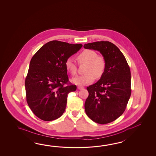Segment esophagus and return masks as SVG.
<instances>
[{
    "instance_id": "obj_1",
    "label": "esophagus",
    "mask_w": 156,
    "mask_h": 156,
    "mask_svg": "<svg viewBox=\"0 0 156 156\" xmlns=\"http://www.w3.org/2000/svg\"><path fill=\"white\" fill-rule=\"evenodd\" d=\"M84 88V87L81 86H77V89L79 90H82Z\"/></svg>"
}]
</instances>
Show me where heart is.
<instances>
[{
	"label": "heart",
	"mask_w": 156,
	"mask_h": 156,
	"mask_svg": "<svg viewBox=\"0 0 156 156\" xmlns=\"http://www.w3.org/2000/svg\"><path fill=\"white\" fill-rule=\"evenodd\" d=\"M77 58L80 63H86L85 70L86 73L72 79V82L75 85L81 86L89 84L94 82L95 77L100 78L103 75L106 68V62L103 56H98L95 51L83 50L77 56ZM65 66L68 73L71 75L74 76L76 74V64L72 57L67 58Z\"/></svg>",
	"instance_id": "heart-1"
}]
</instances>
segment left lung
Wrapping results in <instances>:
<instances>
[{
    "label": "left lung",
    "mask_w": 156,
    "mask_h": 156,
    "mask_svg": "<svg viewBox=\"0 0 156 156\" xmlns=\"http://www.w3.org/2000/svg\"><path fill=\"white\" fill-rule=\"evenodd\" d=\"M83 47L99 51L106 62L99 80L87 87L89 96L85 103V112L96 123L112 122L123 114L130 97L129 66L120 50L109 41L87 43Z\"/></svg>",
    "instance_id": "1"
}]
</instances>
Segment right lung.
Wrapping results in <instances>:
<instances>
[{
	"mask_svg": "<svg viewBox=\"0 0 156 156\" xmlns=\"http://www.w3.org/2000/svg\"><path fill=\"white\" fill-rule=\"evenodd\" d=\"M82 47L52 41L32 57L25 80L27 101L41 119H57L64 113L69 93L76 90V85L69 83L65 62Z\"/></svg>",
	"mask_w": 156,
	"mask_h": 156,
	"instance_id": "1",
	"label": "right lung"
}]
</instances>
